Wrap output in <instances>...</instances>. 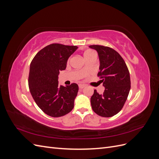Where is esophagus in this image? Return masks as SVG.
I'll return each mask as SVG.
<instances>
[{
    "mask_svg": "<svg viewBox=\"0 0 159 159\" xmlns=\"http://www.w3.org/2000/svg\"><path fill=\"white\" fill-rule=\"evenodd\" d=\"M85 88V85L84 84H79V88L80 89H83Z\"/></svg>",
    "mask_w": 159,
    "mask_h": 159,
    "instance_id": "34e87169",
    "label": "esophagus"
}]
</instances>
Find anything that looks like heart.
<instances>
[{
  "instance_id": "heart-1",
  "label": "heart",
  "mask_w": 159,
  "mask_h": 159,
  "mask_svg": "<svg viewBox=\"0 0 159 159\" xmlns=\"http://www.w3.org/2000/svg\"><path fill=\"white\" fill-rule=\"evenodd\" d=\"M91 52H91V51H90V50H87V51H85V52H84V57H85L86 56H88V55H89V54H91ZM86 71H87V70H86V68H85V67H84V68H83V71L84 72H86Z\"/></svg>"
}]
</instances>
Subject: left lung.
Returning <instances> with one entry per match:
<instances>
[{"label": "left lung", "instance_id": "left-lung-1", "mask_svg": "<svg viewBox=\"0 0 159 159\" xmlns=\"http://www.w3.org/2000/svg\"><path fill=\"white\" fill-rule=\"evenodd\" d=\"M90 48L97 51L99 68L98 76L105 88L104 92L97 91L91 98L93 111L99 116L110 117L123 108L131 89V80L127 65L117 52L109 47L91 45Z\"/></svg>", "mask_w": 159, "mask_h": 159}]
</instances>
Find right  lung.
Masks as SVG:
<instances>
[{"label":"right lung","instance_id":"1","mask_svg":"<svg viewBox=\"0 0 159 159\" xmlns=\"http://www.w3.org/2000/svg\"><path fill=\"white\" fill-rule=\"evenodd\" d=\"M76 46L52 44L38 52L30 66L28 86L34 100L43 111L53 117L68 114L74 107L78 85L58 84L60 71L66 68Z\"/></svg>","mask_w":159,"mask_h":159}]
</instances>
